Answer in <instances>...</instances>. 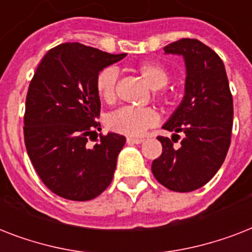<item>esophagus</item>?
I'll return each instance as SVG.
<instances>
[{
	"label": "esophagus",
	"instance_id": "34e87169",
	"mask_svg": "<svg viewBox=\"0 0 252 252\" xmlns=\"http://www.w3.org/2000/svg\"><path fill=\"white\" fill-rule=\"evenodd\" d=\"M126 142H128V144H141V142H144V138L128 137L126 138Z\"/></svg>",
	"mask_w": 252,
	"mask_h": 252
}]
</instances>
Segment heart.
Wrapping results in <instances>:
<instances>
[{
  "label": "heart",
  "instance_id": "b5f03b06",
  "mask_svg": "<svg viewBox=\"0 0 252 252\" xmlns=\"http://www.w3.org/2000/svg\"><path fill=\"white\" fill-rule=\"evenodd\" d=\"M144 80L154 90L165 87L168 82V72L158 63H141L136 68ZM119 73L115 66L103 68L95 78L96 93L103 100L114 102L118 93ZM159 120L158 112L152 107L126 106L111 112L106 119L107 126L114 132L129 137H140L145 130L154 126Z\"/></svg>",
  "mask_w": 252,
  "mask_h": 252
}]
</instances>
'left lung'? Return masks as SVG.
Segmentation results:
<instances>
[{
    "label": "left lung",
    "mask_w": 252,
    "mask_h": 252,
    "mask_svg": "<svg viewBox=\"0 0 252 252\" xmlns=\"http://www.w3.org/2000/svg\"><path fill=\"white\" fill-rule=\"evenodd\" d=\"M165 53L180 55L186 63L184 96L163 129L183 134L179 148L158 136L162 154L152 163L156 179L176 192L203 187L216 175L230 146L233 96L226 70L217 53L197 39H180Z\"/></svg>",
    "instance_id": "1"
}]
</instances>
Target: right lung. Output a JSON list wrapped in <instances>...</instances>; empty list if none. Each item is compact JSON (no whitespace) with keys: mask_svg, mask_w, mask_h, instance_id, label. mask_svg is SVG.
Returning <instances> with one entry per match:
<instances>
[{"mask_svg":"<svg viewBox=\"0 0 252 252\" xmlns=\"http://www.w3.org/2000/svg\"><path fill=\"white\" fill-rule=\"evenodd\" d=\"M126 53L111 55L80 43L49 49L30 82L26 96L25 144L41 182L74 201L99 196L114 178L126 137L100 134L93 148L87 137L100 126L95 78Z\"/></svg>","mask_w":252,"mask_h":252,"instance_id":"right-lung-1","label":"right lung"}]
</instances>
